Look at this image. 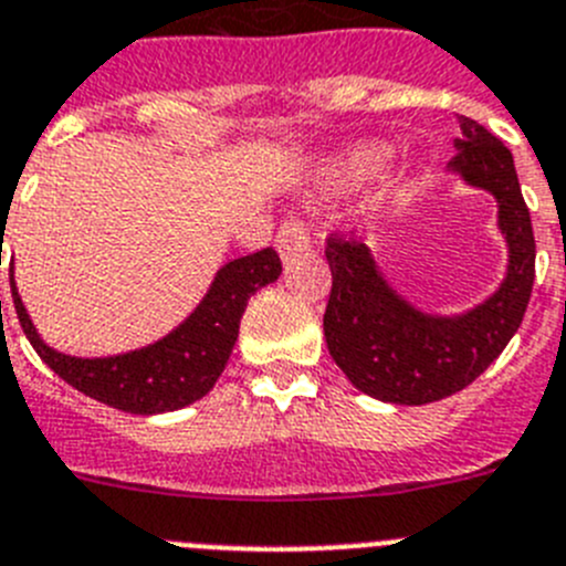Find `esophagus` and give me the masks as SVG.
I'll return each mask as SVG.
<instances>
[{"label": "esophagus", "mask_w": 566, "mask_h": 566, "mask_svg": "<svg viewBox=\"0 0 566 566\" xmlns=\"http://www.w3.org/2000/svg\"><path fill=\"white\" fill-rule=\"evenodd\" d=\"M310 237H307V228H304L302 220H295V217H290V220H284L282 226H279V233H276V251L279 256L287 262V259L298 256V253H307L310 251Z\"/></svg>", "instance_id": "34e87169"}]
</instances>
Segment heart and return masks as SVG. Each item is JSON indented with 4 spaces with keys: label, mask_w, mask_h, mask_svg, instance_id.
Returning <instances> with one entry per match:
<instances>
[{
    "label": "heart",
    "mask_w": 566,
    "mask_h": 566,
    "mask_svg": "<svg viewBox=\"0 0 566 566\" xmlns=\"http://www.w3.org/2000/svg\"><path fill=\"white\" fill-rule=\"evenodd\" d=\"M386 163V149L378 144L355 146L335 160L333 171L340 182H364L371 175H378Z\"/></svg>",
    "instance_id": "1"
}]
</instances>
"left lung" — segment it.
Here are the masks:
<instances>
[{"instance_id": "1", "label": "left lung", "mask_w": 566, "mask_h": 566, "mask_svg": "<svg viewBox=\"0 0 566 566\" xmlns=\"http://www.w3.org/2000/svg\"><path fill=\"white\" fill-rule=\"evenodd\" d=\"M462 137L448 171L496 200L507 242V273L485 302L457 315L422 313L389 284L360 242L327 239L333 293L324 338L355 389L397 406L434 403L462 391L502 355L516 335L536 279V239L507 146L460 115Z\"/></svg>"}]
</instances>
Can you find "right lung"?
<instances>
[{
	"mask_svg": "<svg viewBox=\"0 0 566 566\" xmlns=\"http://www.w3.org/2000/svg\"><path fill=\"white\" fill-rule=\"evenodd\" d=\"M282 276V262L273 248L231 259L222 264L202 302L182 324L155 344L106 358H75L42 340L22 304L13 271L10 293L19 324L39 358L67 380L73 389L129 415H163L197 403L213 389L237 344L239 321L256 290Z\"/></svg>",
	"mask_w": 566,
	"mask_h": 566,
	"instance_id": "obj_1",
	"label": "right lung"
}]
</instances>
